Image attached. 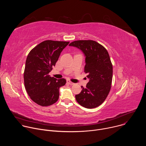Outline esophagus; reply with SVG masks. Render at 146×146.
<instances>
[{
	"label": "esophagus",
	"instance_id": "obj_1",
	"mask_svg": "<svg viewBox=\"0 0 146 146\" xmlns=\"http://www.w3.org/2000/svg\"><path fill=\"white\" fill-rule=\"evenodd\" d=\"M67 83H68V84H70V85H73L74 84L73 82H72V81H70L69 80H67Z\"/></svg>",
	"mask_w": 146,
	"mask_h": 146
}]
</instances>
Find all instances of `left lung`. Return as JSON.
Here are the masks:
<instances>
[{
  "label": "left lung",
  "instance_id": "obj_1",
  "mask_svg": "<svg viewBox=\"0 0 146 146\" xmlns=\"http://www.w3.org/2000/svg\"><path fill=\"white\" fill-rule=\"evenodd\" d=\"M70 46L81 50L86 56L84 72L90 79L86 88L75 96L80 105L87 109L95 108L105 100L111 89L113 65L107 50L94 40H77Z\"/></svg>",
  "mask_w": 146,
  "mask_h": 146
}]
</instances>
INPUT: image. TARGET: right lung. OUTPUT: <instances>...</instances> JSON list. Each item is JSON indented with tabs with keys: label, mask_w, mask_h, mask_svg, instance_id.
I'll use <instances>...</instances> for the list:
<instances>
[{
	"label": "right lung",
	"mask_w": 146,
	"mask_h": 146,
	"mask_svg": "<svg viewBox=\"0 0 146 146\" xmlns=\"http://www.w3.org/2000/svg\"><path fill=\"white\" fill-rule=\"evenodd\" d=\"M69 43V41L45 40L34 47L27 58L25 87L31 99L40 106H48L57 102L59 88L66 84L65 79L57 80L48 74Z\"/></svg>",
	"instance_id": "add662e5"
}]
</instances>
